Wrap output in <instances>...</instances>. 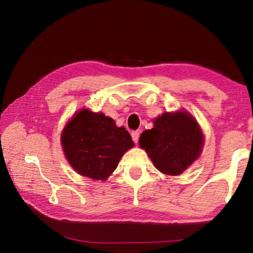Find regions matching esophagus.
<instances>
[{
  "instance_id": "34e87169",
  "label": "esophagus",
  "mask_w": 253,
  "mask_h": 253,
  "mask_svg": "<svg viewBox=\"0 0 253 253\" xmlns=\"http://www.w3.org/2000/svg\"><path fill=\"white\" fill-rule=\"evenodd\" d=\"M139 136H140V133H139V131H132L131 132V138H132V141L137 143L138 140H139Z\"/></svg>"
}]
</instances>
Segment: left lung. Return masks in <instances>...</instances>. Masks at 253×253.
<instances>
[{"mask_svg": "<svg viewBox=\"0 0 253 253\" xmlns=\"http://www.w3.org/2000/svg\"><path fill=\"white\" fill-rule=\"evenodd\" d=\"M203 141L197 121L188 112L179 111L155 118L154 127L142 132L139 144L160 171L176 176L200 157Z\"/></svg>", "mask_w": 253, "mask_h": 253, "instance_id": "obj_1", "label": "left lung"}]
</instances>
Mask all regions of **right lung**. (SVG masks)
Here are the masks:
<instances>
[{
    "label": "right lung",
    "mask_w": 253,
    "mask_h": 253,
    "mask_svg": "<svg viewBox=\"0 0 253 253\" xmlns=\"http://www.w3.org/2000/svg\"><path fill=\"white\" fill-rule=\"evenodd\" d=\"M64 153L82 176L105 180L117 168L127 150L133 147L131 136L103 113L83 109L74 115L61 136Z\"/></svg>",
    "instance_id": "add662e5"
}]
</instances>
